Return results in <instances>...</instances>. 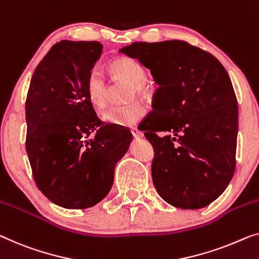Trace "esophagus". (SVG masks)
I'll list each match as a JSON object with an SVG mask.
<instances>
[{"label": "esophagus", "instance_id": "obj_1", "mask_svg": "<svg viewBox=\"0 0 259 259\" xmlns=\"http://www.w3.org/2000/svg\"><path fill=\"white\" fill-rule=\"evenodd\" d=\"M131 134H133V136L136 137V138H142L143 136H144V134H143L142 131L138 130L137 128H133V129H131Z\"/></svg>", "mask_w": 259, "mask_h": 259}]
</instances>
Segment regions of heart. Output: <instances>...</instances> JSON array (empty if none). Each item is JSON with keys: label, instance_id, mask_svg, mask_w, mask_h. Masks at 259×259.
Returning a JSON list of instances; mask_svg holds the SVG:
<instances>
[{"label": "heart", "instance_id": "1", "mask_svg": "<svg viewBox=\"0 0 259 259\" xmlns=\"http://www.w3.org/2000/svg\"><path fill=\"white\" fill-rule=\"evenodd\" d=\"M110 69L117 78H123L133 83V98L144 92L148 75L144 67L137 60L128 57L117 58L111 61ZM84 91L93 106L98 109L106 108L108 103L107 80L101 68L93 67L91 69L84 81ZM145 114L146 107L140 101H134L125 106L113 107L105 114L103 119L109 124L131 126L140 122Z\"/></svg>", "mask_w": 259, "mask_h": 259}]
</instances>
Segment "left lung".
<instances>
[{"mask_svg":"<svg viewBox=\"0 0 259 259\" xmlns=\"http://www.w3.org/2000/svg\"><path fill=\"white\" fill-rule=\"evenodd\" d=\"M118 51L150 69L159 86L153 111L141 124L154 149L158 194L181 209L208 206L236 166L238 107L228 72L210 53L183 40L140 41ZM157 131L170 134L160 138Z\"/></svg>","mask_w":259,"mask_h":259,"instance_id":"left-lung-1","label":"left lung"}]
</instances>
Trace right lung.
<instances>
[{
  "label": "right lung",
  "instance_id": "add662e5",
  "mask_svg": "<svg viewBox=\"0 0 259 259\" xmlns=\"http://www.w3.org/2000/svg\"><path fill=\"white\" fill-rule=\"evenodd\" d=\"M102 49L99 41L53 45L34 69L26 96L25 146L33 179L50 201L67 209L106 198L133 141L124 126L103 124L84 91Z\"/></svg>",
  "mask_w": 259,
  "mask_h": 259
}]
</instances>
